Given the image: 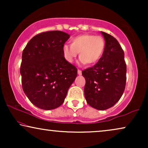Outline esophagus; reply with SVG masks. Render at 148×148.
I'll use <instances>...</instances> for the list:
<instances>
[{
  "mask_svg": "<svg viewBox=\"0 0 148 148\" xmlns=\"http://www.w3.org/2000/svg\"><path fill=\"white\" fill-rule=\"evenodd\" d=\"M77 73H78L79 75H82V71L79 70V69H78V70H77Z\"/></svg>",
  "mask_w": 148,
  "mask_h": 148,
  "instance_id": "obj_1",
  "label": "esophagus"
}]
</instances>
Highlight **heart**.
Returning <instances> with one entry per match:
<instances>
[{
    "instance_id": "obj_1",
    "label": "heart",
    "mask_w": 148,
    "mask_h": 148,
    "mask_svg": "<svg viewBox=\"0 0 148 148\" xmlns=\"http://www.w3.org/2000/svg\"><path fill=\"white\" fill-rule=\"evenodd\" d=\"M105 49L104 38L99 36L82 34L71 40V44H64L62 52L66 61L73 62L79 52V64H93L102 57Z\"/></svg>"
}]
</instances>
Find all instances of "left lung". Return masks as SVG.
I'll return each instance as SVG.
<instances>
[{
	"label": "left lung",
	"mask_w": 148,
	"mask_h": 148,
	"mask_svg": "<svg viewBox=\"0 0 148 148\" xmlns=\"http://www.w3.org/2000/svg\"><path fill=\"white\" fill-rule=\"evenodd\" d=\"M105 40L102 57L92 67L82 71L86 79L85 98L90 106L104 110L114 106L122 96L126 85L127 66L124 51L110 34L101 32Z\"/></svg>",
	"instance_id": "8db88e82"
}]
</instances>
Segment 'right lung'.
<instances>
[{"instance_id": "obj_1", "label": "right lung", "mask_w": 148, "mask_h": 148, "mask_svg": "<svg viewBox=\"0 0 148 148\" xmlns=\"http://www.w3.org/2000/svg\"><path fill=\"white\" fill-rule=\"evenodd\" d=\"M70 38L60 31L42 32L32 38L22 53V88L38 108L52 110L64 102L77 69L64 57L62 47Z\"/></svg>"}]
</instances>
